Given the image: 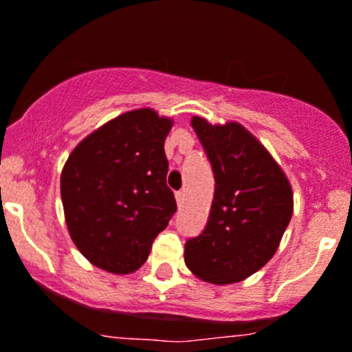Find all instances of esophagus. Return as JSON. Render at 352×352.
<instances>
[{
	"label": "esophagus",
	"instance_id": "obj_1",
	"mask_svg": "<svg viewBox=\"0 0 352 352\" xmlns=\"http://www.w3.org/2000/svg\"><path fill=\"white\" fill-rule=\"evenodd\" d=\"M175 197H177V204H179V207H182L184 202H186V192H184V190L177 192Z\"/></svg>",
	"mask_w": 352,
	"mask_h": 352
}]
</instances>
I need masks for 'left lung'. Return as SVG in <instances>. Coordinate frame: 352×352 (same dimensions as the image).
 Returning <instances> with one entry per match:
<instances>
[{
  "label": "left lung",
  "instance_id": "8db88e82",
  "mask_svg": "<svg viewBox=\"0 0 352 352\" xmlns=\"http://www.w3.org/2000/svg\"><path fill=\"white\" fill-rule=\"evenodd\" d=\"M212 166L214 199L204 231L186 243V265L209 283L241 282L272 260L294 212L287 177L241 124L192 118Z\"/></svg>",
  "mask_w": 352,
  "mask_h": 352
}]
</instances>
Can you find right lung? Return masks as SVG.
Returning a JSON list of instances; mask_svg holds the SVG:
<instances>
[{
    "mask_svg": "<svg viewBox=\"0 0 352 352\" xmlns=\"http://www.w3.org/2000/svg\"><path fill=\"white\" fill-rule=\"evenodd\" d=\"M170 128L153 109L129 111L91 133L65 162V223L98 268L118 275L138 270L175 214L164 148Z\"/></svg>",
    "mask_w": 352,
    "mask_h": 352,
    "instance_id": "1",
    "label": "right lung"
}]
</instances>
